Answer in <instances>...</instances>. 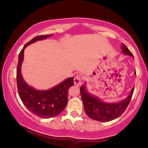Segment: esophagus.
<instances>
[{"instance_id": "esophagus-1", "label": "esophagus", "mask_w": 148, "mask_h": 148, "mask_svg": "<svg viewBox=\"0 0 148 148\" xmlns=\"http://www.w3.org/2000/svg\"><path fill=\"white\" fill-rule=\"evenodd\" d=\"M74 85L76 86H80L82 84V79H81V77L80 76H76L75 78H74Z\"/></svg>"}]
</instances>
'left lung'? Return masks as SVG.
I'll return each instance as SVG.
<instances>
[{
  "instance_id": "left-lung-1",
  "label": "left lung",
  "mask_w": 148,
  "mask_h": 148,
  "mask_svg": "<svg viewBox=\"0 0 148 148\" xmlns=\"http://www.w3.org/2000/svg\"><path fill=\"white\" fill-rule=\"evenodd\" d=\"M121 49L125 55L134 58L133 54L124 44H122ZM134 74H136V72ZM86 84L85 82L80 88L85 112L90 118L99 122L111 121L120 117L128 106L134 90V88H132L130 94L123 101L116 103H107L88 92Z\"/></svg>"
}]
</instances>
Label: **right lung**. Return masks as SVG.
<instances>
[{"label": "right lung", "mask_w": 148, "mask_h": 148, "mask_svg": "<svg viewBox=\"0 0 148 148\" xmlns=\"http://www.w3.org/2000/svg\"><path fill=\"white\" fill-rule=\"evenodd\" d=\"M52 35V34H50L37 36L25 44L18 54L16 67V84L18 95L22 102L31 113L42 118H53L63 111L68 101L69 88L74 86V78L70 77L51 89L39 90L27 84L23 80L21 69L25 47L30 44L45 40Z\"/></svg>", "instance_id": "obj_1"}]
</instances>
